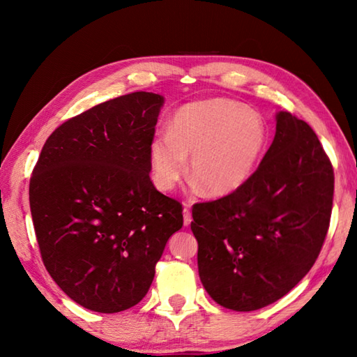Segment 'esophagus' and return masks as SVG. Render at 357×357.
<instances>
[{"instance_id": "34e87169", "label": "esophagus", "mask_w": 357, "mask_h": 357, "mask_svg": "<svg viewBox=\"0 0 357 357\" xmlns=\"http://www.w3.org/2000/svg\"><path fill=\"white\" fill-rule=\"evenodd\" d=\"M183 215H184V227H189L190 222H192V214H190V211H189V203H184Z\"/></svg>"}]
</instances>
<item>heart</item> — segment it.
Listing matches in <instances>:
<instances>
[{"instance_id": "obj_1", "label": "heart", "mask_w": 357, "mask_h": 357, "mask_svg": "<svg viewBox=\"0 0 357 357\" xmlns=\"http://www.w3.org/2000/svg\"><path fill=\"white\" fill-rule=\"evenodd\" d=\"M266 126L257 113L231 100L184 105L174 114L168 134L149 144L151 176L157 189L179 184L190 155V173L211 195H228L252 178L266 148Z\"/></svg>"}]
</instances>
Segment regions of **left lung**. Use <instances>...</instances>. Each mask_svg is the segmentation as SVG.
<instances>
[{
  "label": "left lung",
  "mask_w": 357,
  "mask_h": 357,
  "mask_svg": "<svg viewBox=\"0 0 357 357\" xmlns=\"http://www.w3.org/2000/svg\"><path fill=\"white\" fill-rule=\"evenodd\" d=\"M332 198L334 168L317 134L279 112L274 142L252 178L192 208L198 274L208 294L236 312L283 298L321 252Z\"/></svg>",
  "instance_id": "obj_1"
}]
</instances>
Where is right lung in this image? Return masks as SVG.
I'll list each match as a JSON object with an SVG mask.
<instances>
[{
  "label": "right lung",
  "mask_w": 357,
  "mask_h": 357,
  "mask_svg": "<svg viewBox=\"0 0 357 357\" xmlns=\"http://www.w3.org/2000/svg\"><path fill=\"white\" fill-rule=\"evenodd\" d=\"M162 104V96L138 91L89 108L47 138L33 170L29 208L42 261L84 309L138 304L183 227V204L149 178Z\"/></svg>",
  "instance_id": "1"
}]
</instances>
